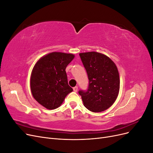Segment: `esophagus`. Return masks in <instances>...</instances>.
Listing matches in <instances>:
<instances>
[{"mask_svg": "<svg viewBox=\"0 0 153 153\" xmlns=\"http://www.w3.org/2000/svg\"><path fill=\"white\" fill-rule=\"evenodd\" d=\"M73 91H75V92H77V91H78V87L77 86L74 87H73Z\"/></svg>", "mask_w": 153, "mask_h": 153, "instance_id": "34e87169", "label": "esophagus"}]
</instances>
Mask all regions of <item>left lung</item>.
I'll use <instances>...</instances> for the list:
<instances>
[{
	"mask_svg": "<svg viewBox=\"0 0 153 153\" xmlns=\"http://www.w3.org/2000/svg\"><path fill=\"white\" fill-rule=\"evenodd\" d=\"M87 73V90L78 91L84 105L91 112H100L115 102L119 94L120 79L117 68L108 57L91 52L79 54Z\"/></svg>",
	"mask_w": 153,
	"mask_h": 153,
	"instance_id": "left-lung-1",
	"label": "left lung"
}]
</instances>
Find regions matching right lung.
Listing matches in <instances>:
<instances>
[{"label":"right lung","instance_id":"1","mask_svg":"<svg viewBox=\"0 0 153 153\" xmlns=\"http://www.w3.org/2000/svg\"><path fill=\"white\" fill-rule=\"evenodd\" d=\"M71 53L52 52L41 58L32 69L30 89L34 99L44 107L53 110L73 91L68 85L66 68L74 58Z\"/></svg>","mask_w":153,"mask_h":153}]
</instances>
